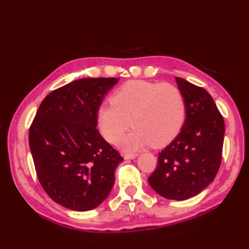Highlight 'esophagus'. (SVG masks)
<instances>
[{
	"label": "esophagus",
	"mask_w": 249,
	"mask_h": 249,
	"mask_svg": "<svg viewBox=\"0 0 249 249\" xmlns=\"http://www.w3.org/2000/svg\"><path fill=\"white\" fill-rule=\"evenodd\" d=\"M137 156H138L137 153H125V154L123 155L124 160H135Z\"/></svg>",
	"instance_id": "1"
}]
</instances>
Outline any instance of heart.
I'll use <instances>...</instances> for the list:
<instances>
[{"instance_id": "b5f03b06", "label": "heart", "mask_w": 249, "mask_h": 249, "mask_svg": "<svg viewBox=\"0 0 249 249\" xmlns=\"http://www.w3.org/2000/svg\"><path fill=\"white\" fill-rule=\"evenodd\" d=\"M186 119V102L181 89L169 83L135 80L119 88L111 104L97 109L98 129L110 143H116L131 125L133 131L121 142L135 152L152 143L165 146L176 138Z\"/></svg>"}]
</instances>
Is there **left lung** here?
Returning <instances> with one entry per match:
<instances>
[{"label":"left lung","instance_id":"left-lung-1","mask_svg":"<svg viewBox=\"0 0 249 249\" xmlns=\"http://www.w3.org/2000/svg\"><path fill=\"white\" fill-rule=\"evenodd\" d=\"M186 102L183 128L158 156L151 187L161 197L186 200L213 182L223 154L225 122L212 96L204 89L176 78Z\"/></svg>","mask_w":249,"mask_h":249}]
</instances>
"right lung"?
<instances>
[{"label": "right lung", "instance_id": "1", "mask_svg": "<svg viewBox=\"0 0 249 249\" xmlns=\"http://www.w3.org/2000/svg\"><path fill=\"white\" fill-rule=\"evenodd\" d=\"M118 78H86L47 95L31 125L30 150L37 177L62 206L86 212L108 197L123 160L100 136L97 109Z\"/></svg>", "mask_w": 249, "mask_h": 249}]
</instances>
